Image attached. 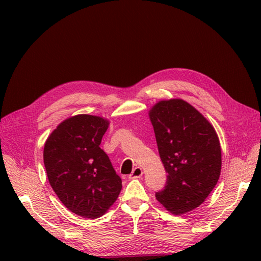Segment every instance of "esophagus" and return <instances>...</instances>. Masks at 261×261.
I'll use <instances>...</instances> for the list:
<instances>
[{"mask_svg":"<svg viewBox=\"0 0 261 261\" xmlns=\"http://www.w3.org/2000/svg\"><path fill=\"white\" fill-rule=\"evenodd\" d=\"M143 174H144L143 169L139 168V167H137V168H135V169L133 170V172H132L130 174L128 175V178H129V179H135V178H139V177L143 176Z\"/></svg>","mask_w":261,"mask_h":261,"instance_id":"1","label":"esophagus"}]
</instances>
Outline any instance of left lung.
Returning a JSON list of instances; mask_svg holds the SVG:
<instances>
[{
	"label": "left lung",
	"instance_id": "8db88e82",
	"mask_svg": "<svg viewBox=\"0 0 261 261\" xmlns=\"http://www.w3.org/2000/svg\"><path fill=\"white\" fill-rule=\"evenodd\" d=\"M149 118L168 172L167 185L155 198L172 215H184L199 207L219 180L222 159L217 132L181 99L159 101Z\"/></svg>",
	"mask_w": 261,
	"mask_h": 261
}]
</instances>
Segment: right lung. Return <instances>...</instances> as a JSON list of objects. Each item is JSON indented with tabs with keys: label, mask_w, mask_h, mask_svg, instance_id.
Segmentation results:
<instances>
[{
	"label": "right lung",
	"mask_w": 261,
	"mask_h": 261,
	"mask_svg": "<svg viewBox=\"0 0 261 261\" xmlns=\"http://www.w3.org/2000/svg\"><path fill=\"white\" fill-rule=\"evenodd\" d=\"M109 120L78 114L60 123L45 140L43 162L62 203L87 219L102 217L122 189L108 154L100 148Z\"/></svg>",
	"instance_id": "obj_1"
}]
</instances>
